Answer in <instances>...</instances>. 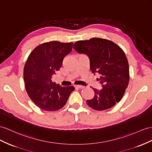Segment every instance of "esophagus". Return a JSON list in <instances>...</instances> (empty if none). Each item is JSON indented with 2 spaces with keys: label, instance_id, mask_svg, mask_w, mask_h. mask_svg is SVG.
I'll return each mask as SVG.
<instances>
[{
  "label": "esophagus",
  "instance_id": "1",
  "mask_svg": "<svg viewBox=\"0 0 152 152\" xmlns=\"http://www.w3.org/2000/svg\"><path fill=\"white\" fill-rule=\"evenodd\" d=\"M75 87L77 88H84L85 86H83V85H75Z\"/></svg>",
  "mask_w": 152,
  "mask_h": 152
}]
</instances>
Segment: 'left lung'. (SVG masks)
<instances>
[{
  "label": "left lung",
  "instance_id": "8db88e82",
  "mask_svg": "<svg viewBox=\"0 0 152 152\" xmlns=\"http://www.w3.org/2000/svg\"><path fill=\"white\" fill-rule=\"evenodd\" d=\"M73 48L88 56L91 72L94 75L98 74L102 84L99 90L92 87L94 96L87 100L88 105L96 110H104L119 102L130 79L129 65L123 50L114 42L102 38L77 41Z\"/></svg>",
  "mask_w": 152,
  "mask_h": 152
}]
</instances>
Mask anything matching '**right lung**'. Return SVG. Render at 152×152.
<instances>
[{
    "label": "right lung",
    "instance_id": "1",
    "mask_svg": "<svg viewBox=\"0 0 152 152\" xmlns=\"http://www.w3.org/2000/svg\"><path fill=\"white\" fill-rule=\"evenodd\" d=\"M72 42H45L30 53L24 68L27 93L36 105L45 111H56L67 103L72 86L62 87L51 77L61 67L64 57L72 50Z\"/></svg>",
    "mask_w": 152,
    "mask_h": 152
}]
</instances>
